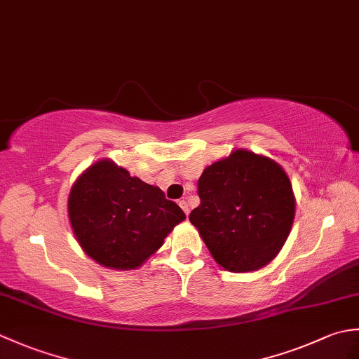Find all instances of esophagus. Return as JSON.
<instances>
[{
  "instance_id": "1",
  "label": "esophagus",
  "mask_w": 359,
  "mask_h": 359,
  "mask_svg": "<svg viewBox=\"0 0 359 359\" xmlns=\"http://www.w3.org/2000/svg\"><path fill=\"white\" fill-rule=\"evenodd\" d=\"M179 205H180V208H182V210H184V212H185V215H187V216H188V215H189V208H188V202H187V201H185V199H184V201H180V202H179Z\"/></svg>"
}]
</instances>
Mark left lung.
Segmentation results:
<instances>
[{
	"instance_id": "1",
	"label": "left lung",
	"mask_w": 359,
	"mask_h": 359,
	"mask_svg": "<svg viewBox=\"0 0 359 359\" xmlns=\"http://www.w3.org/2000/svg\"><path fill=\"white\" fill-rule=\"evenodd\" d=\"M201 205L189 215L215 261L225 270L262 269L278 256L294 219L288 175L274 160L247 149L205 168Z\"/></svg>"
}]
</instances>
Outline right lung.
Segmentation results:
<instances>
[{
	"label": "right lung",
	"instance_id": "add662e5",
	"mask_svg": "<svg viewBox=\"0 0 359 359\" xmlns=\"http://www.w3.org/2000/svg\"><path fill=\"white\" fill-rule=\"evenodd\" d=\"M72 231L103 266L135 270L163 245L185 212L162 189L144 184L109 158L90 165L67 199Z\"/></svg>",
	"mask_w": 359,
	"mask_h": 359
}]
</instances>
